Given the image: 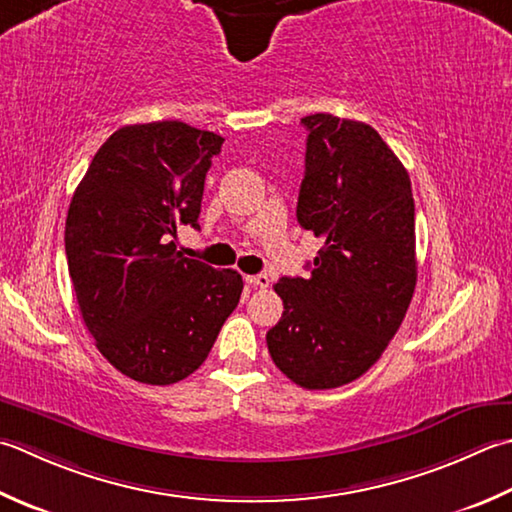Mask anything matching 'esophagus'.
Returning <instances> with one entry per match:
<instances>
[{"instance_id": "obj_1", "label": "esophagus", "mask_w": 512, "mask_h": 512, "mask_svg": "<svg viewBox=\"0 0 512 512\" xmlns=\"http://www.w3.org/2000/svg\"><path fill=\"white\" fill-rule=\"evenodd\" d=\"M246 282L250 286H255V288H268L270 286V277L264 275V273L262 275H248Z\"/></svg>"}]
</instances>
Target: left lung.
Here are the masks:
<instances>
[{"mask_svg": "<svg viewBox=\"0 0 512 512\" xmlns=\"http://www.w3.org/2000/svg\"><path fill=\"white\" fill-rule=\"evenodd\" d=\"M297 222L324 239L308 277H282L266 333L275 366L308 390L355 382L402 326L417 284L415 202L404 164L373 126L315 113Z\"/></svg>", "mask_w": 512, "mask_h": 512, "instance_id": "1", "label": "left lung"}]
</instances>
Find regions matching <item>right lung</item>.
<instances>
[{"label": "right lung", "instance_id": "obj_1", "mask_svg": "<svg viewBox=\"0 0 512 512\" xmlns=\"http://www.w3.org/2000/svg\"><path fill=\"white\" fill-rule=\"evenodd\" d=\"M224 137L184 122L133 124L97 150L70 199L66 259L88 333L119 373L150 386L204 364L242 297V275L177 253L199 228L204 179Z\"/></svg>", "mask_w": 512, "mask_h": 512}]
</instances>
